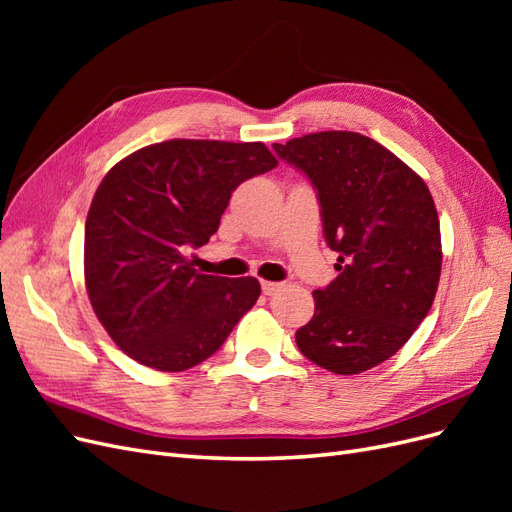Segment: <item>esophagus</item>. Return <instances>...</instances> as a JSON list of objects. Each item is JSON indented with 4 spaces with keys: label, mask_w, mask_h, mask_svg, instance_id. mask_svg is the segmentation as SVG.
Masks as SVG:
<instances>
[{
    "label": "esophagus",
    "mask_w": 512,
    "mask_h": 512,
    "mask_svg": "<svg viewBox=\"0 0 512 512\" xmlns=\"http://www.w3.org/2000/svg\"><path fill=\"white\" fill-rule=\"evenodd\" d=\"M282 288H284V284H280V282H262V292H265L267 297H275V294Z\"/></svg>",
    "instance_id": "34e87169"
}]
</instances>
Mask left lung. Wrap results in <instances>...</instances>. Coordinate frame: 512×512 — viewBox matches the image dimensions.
<instances>
[{"mask_svg":"<svg viewBox=\"0 0 512 512\" xmlns=\"http://www.w3.org/2000/svg\"><path fill=\"white\" fill-rule=\"evenodd\" d=\"M312 181L339 275L314 290V316L294 335L333 374H361L404 346L436 297L442 243L431 192L414 170L359 132L275 143Z\"/></svg>","mask_w":512,"mask_h":512,"instance_id":"1","label":"left lung"}]
</instances>
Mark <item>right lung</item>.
Listing matches in <instances>:
<instances>
[{"instance_id": "add662e5", "label": "right lung", "mask_w": 512, "mask_h": 512, "mask_svg": "<svg viewBox=\"0 0 512 512\" xmlns=\"http://www.w3.org/2000/svg\"><path fill=\"white\" fill-rule=\"evenodd\" d=\"M275 166L262 143L175 138L108 170L85 222V286L134 361L158 371L203 363L258 301L256 277L203 275L185 254L218 232L245 179Z\"/></svg>"}]
</instances>
